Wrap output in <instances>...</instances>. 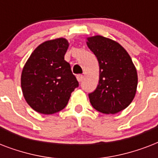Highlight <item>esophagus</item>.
I'll list each match as a JSON object with an SVG mask.
<instances>
[{"label":"esophagus","instance_id":"34e87169","mask_svg":"<svg viewBox=\"0 0 158 158\" xmlns=\"http://www.w3.org/2000/svg\"><path fill=\"white\" fill-rule=\"evenodd\" d=\"M76 78L77 79H78V81L82 82V80L84 79V75H83V74H77Z\"/></svg>","mask_w":158,"mask_h":158}]
</instances>
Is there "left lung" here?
I'll return each mask as SVG.
<instances>
[{"label": "left lung", "instance_id": "1", "mask_svg": "<svg viewBox=\"0 0 158 158\" xmlns=\"http://www.w3.org/2000/svg\"><path fill=\"white\" fill-rule=\"evenodd\" d=\"M87 45L99 63V82L89 94L94 109L115 114L131 103L136 94L137 71L130 55L122 46L102 36L88 38Z\"/></svg>", "mask_w": 158, "mask_h": 158}]
</instances>
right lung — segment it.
<instances>
[{
  "label": "right lung",
  "mask_w": 158,
  "mask_h": 158,
  "mask_svg": "<svg viewBox=\"0 0 158 158\" xmlns=\"http://www.w3.org/2000/svg\"><path fill=\"white\" fill-rule=\"evenodd\" d=\"M69 47L64 38L47 41L31 54L21 75L24 98L33 110L51 115L66 106L79 82L64 60Z\"/></svg>",
  "instance_id": "add662e5"
}]
</instances>
